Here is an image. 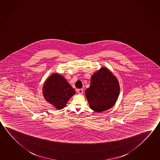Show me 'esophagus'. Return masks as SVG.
<instances>
[{
  "instance_id": "34e87169",
  "label": "esophagus",
  "mask_w": 160,
  "mask_h": 160,
  "mask_svg": "<svg viewBox=\"0 0 160 160\" xmlns=\"http://www.w3.org/2000/svg\"><path fill=\"white\" fill-rule=\"evenodd\" d=\"M77 91H78V92L79 94H82V93H83V89H78V90H77Z\"/></svg>"
}]
</instances>
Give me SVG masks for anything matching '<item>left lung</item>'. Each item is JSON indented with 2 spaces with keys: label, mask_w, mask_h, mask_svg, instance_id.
Listing matches in <instances>:
<instances>
[{
  "label": "left lung",
  "mask_w": 160,
  "mask_h": 160,
  "mask_svg": "<svg viewBox=\"0 0 160 160\" xmlns=\"http://www.w3.org/2000/svg\"><path fill=\"white\" fill-rule=\"evenodd\" d=\"M119 93L118 79L106 68H102L93 74L90 88L85 91L90 108L98 112L112 108L117 101Z\"/></svg>",
  "instance_id": "left-lung-1"
}]
</instances>
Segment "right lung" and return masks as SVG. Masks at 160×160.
Segmentation results:
<instances>
[{"instance_id":"1","label":"right lung","mask_w":160,"mask_h":160,"mask_svg":"<svg viewBox=\"0 0 160 160\" xmlns=\"http://www.w3.org/2000/svg\"><path fill=\"white\" fill-rule=\"evenodd\" d=\"M42 92L48 102L60 110L65 107L69 98L75 93V91L63 76L54 74L45 81Z\"/></svg>"}]
</instances>
